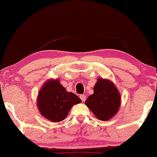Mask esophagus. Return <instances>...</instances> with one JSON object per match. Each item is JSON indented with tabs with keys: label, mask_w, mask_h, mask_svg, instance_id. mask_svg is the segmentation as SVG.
Wrapping results in <instances>:
<instances>
[{
	"label": "esophagus",
	"mask_w": 157,
	"mask_h": 157,
	"mask_svg": "<svg viewBox=\"0 0 157 157\" xmlns=\"http://www.w3.org/2000/svg\"><path fill=\"white\" fill-rule=\"evenodd\" d=\"M80 97L81 100H82V102H84L85 100H86V95H84V94H82V95H80Z\"/></svg>",
	"instance_id": "34e87169"
}]
</instances>
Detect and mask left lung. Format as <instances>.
Listing matches in <instances>:
<instances>
[{"label":"left lung","instance_id":"8db88e82","mask_svg":"<svg viewBox=\"0 0 157 157\" xmlns=\"http://www.w3.org/2000/svg\"><path fill=\"white\" fill-rule=\"evenodd\" d=\"M120 93L111 81L99 78L85 103L99 120L106 121L117 113L120 105Z\"/></svg>","mask_w":157,"mask_h":157}]
</instances>
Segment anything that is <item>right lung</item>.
Here are the masks:
<instances>
[{
  "instance_id": "obj_1",
  "label": "right lung",
  "mask_w": 157,
  "mask_h": 157,
  "mask_svg": "<svg viewBox=\"0 0 157 157\" xmlns=\"http://www.w3.org/2000/svg\"><path fill=\"white\" fill-rule=\"evenodd\" d=\"M81 102L75 94L66 91L58 80H50L39 91L37 107L44 117L52 122H60L74 105Z\"/></svg>"
}]
</instances>
